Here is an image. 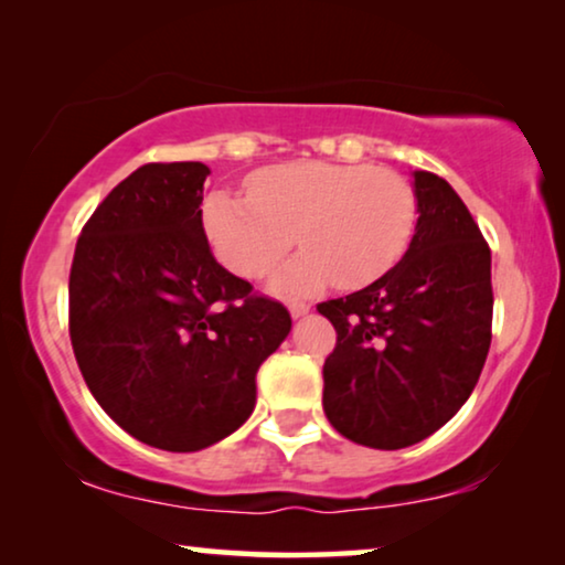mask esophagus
Listing matches in <instances>:
<instances>
[{"label": "esophagus", "mask_w": 565, "mask_h": 565, "mask_svg": "<svg viewBox=\"0 0 565 565\" xmlns=\"http://www.w3.org/2000/svg\"><path fill=\"white\" fill-rule=\"evenodd\" d=\"M308 311H311V306L298 303V300H296V303H290V316H292V319H303Z\"/></svg>", "instance_id": "esophagus-1"}]
</instances>
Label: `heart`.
<instances>
[{
  "label": "heart",
  "instance_id": "obj_1",
  "mask_svg": "<svg viewBox=\"0 0 565 565\" xmlns=\"http://www.w3.org/2000/svg\"><path fill=\"white\" fill-rule=\"evenodd\" d=\"M203 226L215 257L231 273L259 280L296 242L298 259L273 288L285 296L365 288L404 257L416 226L414 188L393 169L334 161H292L262 169L249 200L215 190L203 203Z\"/></svg>",
  "mask_w": 565,
  "mask_h": 565
}]
</instances>
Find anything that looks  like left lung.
<instances>
[{
  "label": "left lung",
  "mask_w": 565,
  "mask_h": 565,
  "mask_svg": "<svg viewBox=\"0 0 565 565\" xmlns=\"http://www.w3.org/2000/svg\"><path fill=\"white\" fill-rule=\"evenodd\" d=\"M416 228L396 267L327 300L337 347L323 362V412L339 435L401 450L452 419L491 344V249L443 177L414 172Z\"/></svg>",
  "instance_id": "obj_1"
}]
</instances>
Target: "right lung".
<instances>
[{
    "label": "right lung",
    "mask_w": 565,
    "mask_h": 565,
    "mask_svg": "<svg viewBox=\"0 0 565 565\" xmlns=\"http://www.w3.org/2000/svg\"><path fill=\"white\" fill-rule=\"evenodd\" d=\"M203 161L143 164L92 213L68 275V334L92 396L141 443L195 452L249 419L290 334L277 300L215 262Z\"/></svg>",
    "instance_id": "right-lung-1"
}]
</instances>
